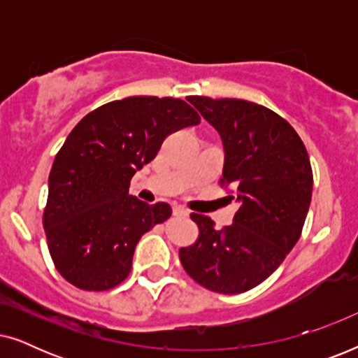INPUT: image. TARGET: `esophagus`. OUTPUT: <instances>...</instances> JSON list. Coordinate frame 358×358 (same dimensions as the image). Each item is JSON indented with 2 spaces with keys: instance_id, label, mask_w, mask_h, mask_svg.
<instances>
[{
  "instance_id": "34e87169",
  "label": "esophagus",
  "mask_w": 358,
  "mask_h": 358,
  "mask_svg": "<svg viewBox=\"0 0 358 358\" xmlns=\"http://www.w3.org/2000/svg\"><path fill=\"white\" fill-rule=\"evenodd\" d=\"M173 213L178 215V217H189L187 210H185L184 207H180V205H176V207L173 208Z\"/></svg>"
}]
</instances>
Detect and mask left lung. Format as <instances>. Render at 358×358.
Masks as SVG:
<instances>
[{
    "label": "left lung",
    "mask_w": 358,
    "mask_h": 358,
    "mask_svg": "<svg viewBox=\"0 0 358 358\" xmlns=\"http://www.w3.org/2000/svg\"><path fill=\"white\" fill-rule=\"evenodd\" d=\"M189 101L222 136L220 185L239 208L222 229L210 217L190 213L199 238L179 249L180 264L207 290L248 292L280 266L301 236L313 192L310 156L295 129L267 107L228 97Z\"/></svg>",
    "instance_id": "1"
}]
</instances>
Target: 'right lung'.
Returning <instances> with one entry per match:
<instances>
[{"instance_id": "1", "label": "right lung", "mask_w": 358, "mask_h": 358, "mask_svg": "<svg viewBox=\"0 0 358 358\" xmlns=\"http://www.w3.org/2000/svg\"><path fill=\"white\" fill-rule=\"evenodd\" d=\"M199 122L182 99L131 96L97 107L71 130L53 161L42 217L52 261L66 282L104 292L129 277L136 243L171 217L168 203L130 195V180L166 136Z\"/></svg>"}]
</instances>
